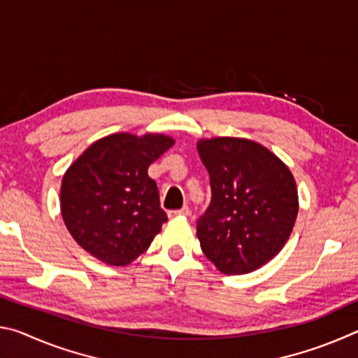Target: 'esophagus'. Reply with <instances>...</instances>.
Masks as SVG:
<instances>
[{
    "label": "esophagus",
    "instance_id": "1",
    "mask_svg": "<svg viewBox=\"0 0 358 358\" xmlns=\"http://www.w3.org/2000/svg\"><path fill=\"white\" fill-rule=\"evenodd\" d=\"M189 207H183V208H180V210H172V211H169V216L171 217H175V216H189Z\"/></svg>",
    "mask_w": 358,
    "mask_h": 358
}]
</instances>
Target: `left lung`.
<instances>
[{
	"instance_id": "1",
	"label": "left lung",
	"mask_w": 358,
	"mask_h": 358,
	"mask_svg": "<svg viewBox=\"0 0 358 358\" xmlns=\"http://www.w3.org/2000/svg\"><path fill=\"white\" fill-rule=\"evenodd\" d=\"M197 150L211 187V201L197 220L202 251L222 273L257 270L292 232L299 213L292 173L271 151L246 138H210Z\"/></svg>"
}]
</instances>
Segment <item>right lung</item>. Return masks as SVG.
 Segmentation results:
<instances>
[{
    "mask_svg": "<svg viewBox=\"0 0 358 358\" xmlns=\"http://www.w3.org/2000/svg\"><path fill=\"white\" fill-rule=\"evenodd\" d=\"M173 145L162 134H113L94 142L64 173L62 215L85 251L108 265H128L167 221L148 167Z\"/></svg>",
    "mask_w": 358,
    "mask_h": 358,
    "instance_id": "add662e5",
    "label": "right lung"
}]
</instances>
